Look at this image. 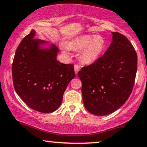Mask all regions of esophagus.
Returning a JSON list of instances; mask_svg holds the SVG:
<instances>
[{
  "instance_id": "esophagus-1",
  "label": "esophagus",
  "mask_w": 147,
  "mask_h": 147,
  "mask_svg": "<svg viewBox=\"0 0 147 147\" xmlns=\"http://www.w3.org/2000/svg\"><path fill=\"white\" fill-rule=\"evenodd\" d=\"M74 70H75V74H76V75H77L78 71H80L79 65H74Z\"/></svg>"
}]
</instances>
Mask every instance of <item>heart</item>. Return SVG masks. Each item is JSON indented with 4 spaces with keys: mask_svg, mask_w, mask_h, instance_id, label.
<instances>
[{
    "mask_svg": "<svg viewBox=\"0 0 147 147\" xmlns=\"http://www.w3.org/2000/svg\"><path fill=\"white\" fill-rule=\"evenodd\" d=\"M106 46L104 38L94 34H82L69 42L71 49L82 51L80 59L85 65H91L97 61L103 54ZM62 51L65 53H69V49L65 45L62 47Z\"/></svg>",
    "mask_w": 147,
    "mask_h": 147,
    "instance_id": "heart-1",
    "label": "heart"
}]
</instances>
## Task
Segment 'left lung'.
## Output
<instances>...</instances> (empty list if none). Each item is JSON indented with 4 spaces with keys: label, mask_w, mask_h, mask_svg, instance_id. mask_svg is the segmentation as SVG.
Segmentation results:
<instances>
[{
    "label": "left lung",
    "mask_w": 147,
    "mask_h": 147,
    "mask_svg": "<svg viewBox=\"0 0 147 147\" xmlns=\"http://www.w3.org/2000/svg\"><path fill=\"white\" fill-rule=\"evenodd\" d=\"M112 34V42L103 56L78 74L85 108L96 115H109L121 107L132 92L136 78L134 47L123 34Z\"/></svg>",
    "instance_id": "obj_1"
}]
</instances>
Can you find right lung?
<instances>
[{"instance_id":"1","label":"right lung","mask_w":147,"mask_h":147,"mask_svg":"<svg viewBox=\"0 0 147 147\" xmlns=\"http://www.w3.org/2000/svg\"><path fill=\"white\" fill-rule=\"evenodd\" d=\"M35 36L32 30L17 49L12 65L13 86L29 107L49 113L61 104L65 90L75 77L74 66L57 61L59 49Z\"/></svg>"}]
</instances>
